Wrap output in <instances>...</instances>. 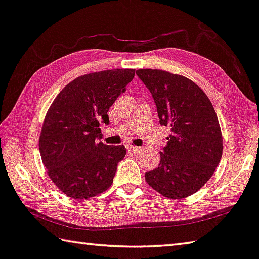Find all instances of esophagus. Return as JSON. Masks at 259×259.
Returning <instances> with one entry per match:
<instances>
[{
	"instance_id": "esophagus-1",
	"label": "esophagus",
	"mask_w": 259,
	"mask_h": 259,
	"mask_svg": "<svg viewBox=\"0 0 259 259\" xmlns=\"http://www.w3.org/2000/svg\"><path fill=\"white\" fill-rule=\"evenodd\" d=\"M126 148H128V151L133 152V153H137V152L140 150L139 147H137V146H133V145H128V146H126Z\"/></svg>"
}]
</instances>
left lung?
I'll return each instance as SVG.
<instances>
[{"label": "left lung", "mask_w": 259, "mask_h": 259, "mask_svg": "<svg viewBox=\"0 0 259 259\" xmlns=\"http://www.w3.org/2000/svg\"><path fill=\"white\" fill-rule=\"evenodd\" d=\"M136 74L151 91L160 124L170 126L160 164L145 174L146 182L165 198H187L209 181L222 159L223 137L216 112L190 78L151 68Z\"/></svg>", "instance_id": "left-lung-1"}]
</instances>
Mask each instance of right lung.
I'll list each match as a JSON object with an SVG mask.
<instances>
[{
    "instance_id": "right-lung-1",
    "label": "right lung",
    "mask_w": 259,
    "mask_h": 259,
    "mask_svg": "<svg viewBox=\"0 0 259 259\" xmlns=\"http://www.w3.org/2000/svg\"><path fill=\"white\" fill-rule=\"evenodd\" d=\"M134 76L130 68L78 76L48 109L38 148L50 179L69 198H94L112 185L125 147L98 143L99 125L108 124L109 107Z\"/></svg>"
}]
</instances>
